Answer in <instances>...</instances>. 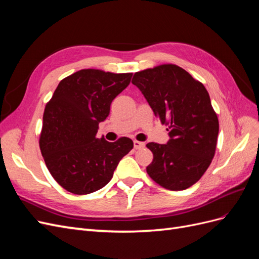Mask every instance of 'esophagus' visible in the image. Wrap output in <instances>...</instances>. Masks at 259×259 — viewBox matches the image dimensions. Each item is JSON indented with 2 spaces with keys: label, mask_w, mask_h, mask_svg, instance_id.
<instances>
[{
  "label": "esophagus",
  "mask_w": 259,
  "mask_h": 259,
  "mask_svg": "<svg viewBox=\"0 0 259 259\" xmlns=\"http://www.w3.org/2000/svg\"><path fill=\"white\" fill-rule=\"evenodd\" d=\"M145 147V143L138 142V140H134V148L135 149H142Z\"/></svg>",
  "instance_id": "1"
}]
</instances>
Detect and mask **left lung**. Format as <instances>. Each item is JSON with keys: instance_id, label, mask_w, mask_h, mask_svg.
<instances>
[{"instance_id": "8db88e82", "label": "left lung", "mask_w": 259, "mask_h": 259, "mask_svg": "<svg viewBox=\"0 0 259 259\" xmlns=\"http://www.w3.org/2000/svg\"><path fill=\"white\" fill-rule=\"evenodd\" d=\"M132 83L169 131L167 144H147L153 153L148 175L165 189H187L205 173L216 150L219 123L206 89L173 64L136 72Z\"/></svg>"}]
</instances>
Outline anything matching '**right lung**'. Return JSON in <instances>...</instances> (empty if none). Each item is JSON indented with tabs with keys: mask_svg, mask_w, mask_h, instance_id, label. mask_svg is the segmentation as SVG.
I'll return each instance as SVG.
<instances>
[{
	"mask_svg": "<svg viewBox=\"0 0 259 259\" xmlns=\"http://www.w3.org/2000/svg\"><path fill=\"white\" fill-rule=\"evenodd\" d=\"M133 73L82 69L61 80L45 106L40 149L56 182L74 194H89L110 182L132 139L96 138L112 100L127 88Z\"/></svg>",
	"mask_w": 259,
	"mask_h": 259,
	"instance_id": "add662e5",
	"label": "right lung"
}]
</instances>
